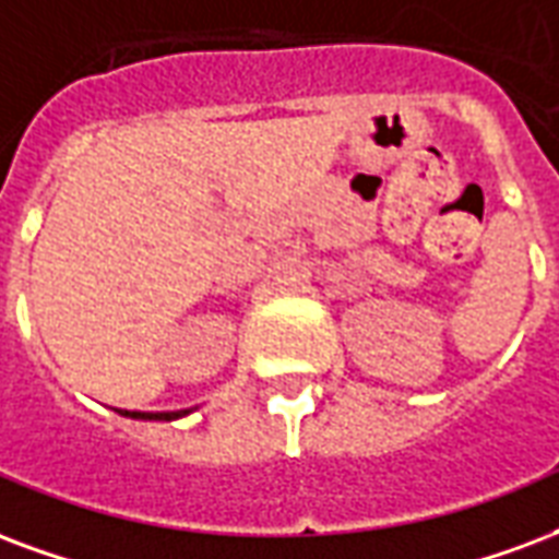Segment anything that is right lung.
<instances>
[{
	"label": "right lung",
	"instance_id": "obj_1",
	"mask_svg": "<svg viewBox=\"0 0 559 559\" xmlns=\"http://www.w3.org/2000/svg\"><path fill=\"white\" fill-rule=\"evenodd\" d=\"M123 417H139V420H175V417H183L189 412H121Z\"/></svg>",
	"mask_w": 559,
	"mask_h": 559
}]
</instances>
